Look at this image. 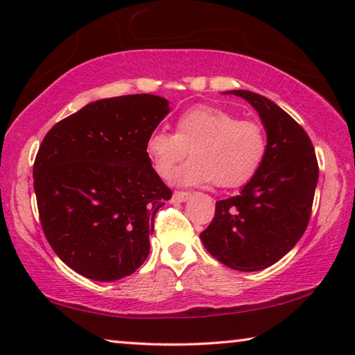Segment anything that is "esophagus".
<instances>
[{"mask_svg": "<svg viewBox=\"0 0 355 355\" xmlns=\"http://www.w3.org/2000/svg\"><path fill=\"white\" fill-rule=\"evenodd\" d=\"M189 198H191V193L188 191H175L172 196V199L175 200V202H184V200H188Z\"/></svg>", "mask_w": 355, "mask_h": 355, "instance_id": "esophagus-1", "label": "esophagus"}]
</instances>
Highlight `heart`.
<instances>
[{
	"label": "heart",
	"mask_w": 355,
	"mask_h": 355,
	"mask_svg": "<svg viewBox=\"0 0 355 355\" xmlns=\"http://www.w3.org/2000/svg\"><path fill=\"white\" fill-rule=\"evenodd\" d=\"M146 156L162 178H171L184 157L175 182L184 187L214 182L220 188H237L257 175L268 155L266 129L257 121L239 119L216 107L184 111L175 134L153 130L145 144Z\"/></svg>",
	"instance_id": "b5f03b06"
}]
</instances>
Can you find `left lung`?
I'll list each match as a JSON object with an SVG mask.
<instances>
[{
  "instance_id": "8db88e82",
  "label": "left lung",
  "mask_w": 355,
  "mask_h": 355,
  "mask_svg": "<svg viewBox=\"0 0 355 355\" xmlns=\"http://www.w3.org/2000/svg\"><path fill=\"white\" fill-rule=\"evenodd\" d=\"M257 110L268 155L241 193L215 204L200 241L211 257L237 271H260L292 250L309 223L319 180L313 141L288 113L250 91H230Z\"/></svg>"
}]
</instances>
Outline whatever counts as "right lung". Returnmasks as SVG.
Wrapping results in <instances>:
<instances>
[{"mask_svg":"<svg viewBox=\"0 0 355 355\" xmlns=\"http://www.w3.org/2000/svg\"><path fill=\"white\" fill-rule=\"evenodd\" d=\"M168 110L151 94L97 100L42 140L33 166L41 226L57 257L81 276L113 282L146 260L156 211L172 191L145 144Z\"/></svg>","mask_w":355,"mask_h":355,"instance_id":"1","label":"right lung"}]
</instances>
